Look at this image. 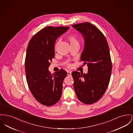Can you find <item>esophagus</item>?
I'll use <instances>...</instances> for the list:
<instances>
[{
	"mask_svg": "<svg viewBox=\"0 0 133 133\" xmlns=\"http://www.w3.org/2000/svg\"><path fill=\"white\" fill-rule=\"evenodd\" d=\"M67 75L68 76H70V75H71V71H68L67 72Z\"/></svg>",
	"mask_w": 133,
	"mask_h": 133,
	"instance_id": "obj_1",
	"label": "esophagus"
}]
</instances>
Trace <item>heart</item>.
<instances>
[{
  "label": "heart",
  "instance_id": "heart-1",
  "mask_svg": "<svg viewBox=\"0 0 133 133\" xmlns=\"http://www.w3.org/2000/svg\"><path fill=\"white\" fill-rule=\"evenodd\" d=\"M67 39L68 41V42H69L70 44V46H73V45H75L76 44H79V43H78V40L75 37H74V36L73 35H70V36H69L67 38ZM59 43V42H57L56 43V44H55V49L56 50L58 46V44Z\"/></svg>",
  "mask_w": 133,
  "mask_h": 133
}]
</instances>
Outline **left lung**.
<instances>
[{
	"instance_id": "8db88e82",
	"label": "left lung",
	"mask_w": 133,
	"mask_h": 133,
	"mask_svg": "<svg viewBox=\"0 0 133 133\" xmlns=\"http://www.w3.org/2000/svg\"><path fill=\"white\" fill-rule=\"evenodd\" d=\"M72 26L84 37L80 60L88 67L86 74L72 72L74 88L80 102L92 104L102 98L109 84L112 69L109 47L102 31L93 24L83 23Z\"/></svg>"
}]
</instances>
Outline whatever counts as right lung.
<instances>
[{"label": "right lung", "mask_w": 133, "mask_h": 133, "mask_svg": "<svg viewBox=\"0 0 133 133\" xmlns=\"http://www.w3.org/2000/svg\"><path fill=\"white\" fill-rule=\"evenodd\" d=\"M70 27L47 26L31 38L26 50L25 71L31 94L41 104L51 106L60 100L63 82L67 72L63 69L52 74L49 67L55 57V42Z\"/></svg>", "instance_id": "right-lung-1"}]
</instances>
